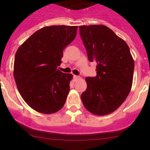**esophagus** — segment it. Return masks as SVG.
Masks as SVG:
<instances>
[{"mask_svg": "<svg viewBox=\"0 0 150 150\" xmlns=\"http://www.w3.org/2000/svg\"><path fill=\"white\" fill-rule=\"evenodd\" d=\"M74 79H75V81H77L78 79H79V76H78V75H74Z\"/></svg>", "mask_w": 150, "mask_h": 150, "instance_id": "34e87169", "label": "esophagus"}]
</instances>
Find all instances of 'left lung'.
<instances>
[{"label": "left lung", "instance_id": "1", "mask_svg": "<svg viewBox=\"0 0 150 150\" xmlns=\"http://www.w3.org/2000/svg\"><path fill=\"white\" fill-rule=\"evenodd\" d=\"M88 60L96 62V76L86 78L81 94L85 108L96 115L117 110L131 91L134 61L125 40L104 25L80 26Z\"/></svg>", "mask_w": 150, "mask_h": 150}]
</instances>
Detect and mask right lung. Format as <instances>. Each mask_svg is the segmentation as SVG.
<instances>
[{
	"label": "right lung",
	"instance_id": "right-lung-1",
	"mask_svg": "<svg viewBox=\"0 0 150 150\" xmlns=\"http://www.w3.org/2000/svg\"><path fill=\"white\" fill-rule=\"evenodd\" d=\"M78 26L53 25L33 33L17 49L13 76L19 93L35 111L52 114L61 110L69 93L72 74L57 69L63 50L75 39Z\"/></svg>",
	"mask_w": 150,
	"mask_h": 150
}]
</instances>
